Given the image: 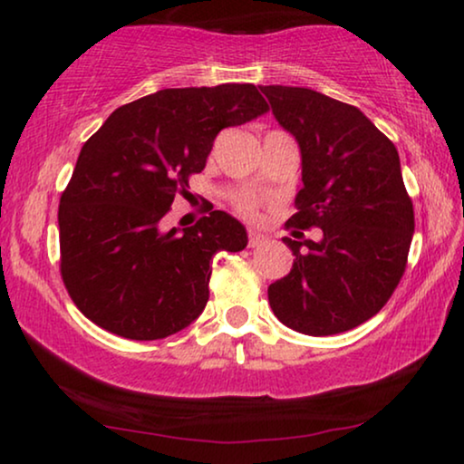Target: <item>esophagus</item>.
<instances>
[{
	"label": "esophagus",
	"mask_w": 464,
	"mask_h": 464,
	"mask_svg": "<svg viewBox=\"0 0 464 464\" xmlns=\"http://www.w3.org/2000/svg\"><path fill=\"white\" fill-rule=\"evenodd\" d=\"M266 243V237L257 230H249V246H259Z\"/></svg>",
	"instance_id": "obj_1"
}]
</instances>
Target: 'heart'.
Masks as SVG:
<instances>
[{"label":"heart","mask_w":464,"mask_h":464,"mask_svg":"<svg viewBox=\"0 0 464 464\" xmlns=\"http://www.w3.org/2000/svg\"><path fill=\"white\" fill-rule=\"evenodd\" d=\"M237 208H238V213L245 215V218H257V200L238 198Z\"/></svg>","instance_id":"b5f03b06"}]
</instances>
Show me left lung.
I'll list each match as a JSON object with an SVG mask.
<instances>
[{
	"label": "left lung",
	"instance_id": "left-lung-1",
	"mask_svg": "<svg viewBox=\"0 0 464 464\" xmlns=\"http://www.w3.org/2000/svg\"><path fill=\"white\" fill-rule=\"evenodd\" d=\"M276 122L302 154L297 213L283 238L287 276L268 287L276 319L306 335L348 332L372 319L401 281L414 234L397 148L354 105L300 86H262ZM319 227L321 241L303 238Z\"/></svg>",
	"mask_w": 464,
	"mask_h": 464
}]
</instances>
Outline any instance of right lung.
Returning <instances> with one entry per match:
<instances>
[{
    "instance_id": "1",
    "label": "right lung",
    "mask_w": 464,
    "mask_h": 464,
    "mask_svg": "<svg viewBox=\"0 0 464 464\" xmlns=\"http://www.w3.org/2000/svg\"><path fill=\"white\" fill-rule=\"evenodd\" d=\"M268 111L253 84L164 88L118 107L88 139L61 194V276L82 314L129 340L186 329L208 300L213 256L243 251L224 211L162 227L221 129Z\"/></svg>"
}]
</instances>
